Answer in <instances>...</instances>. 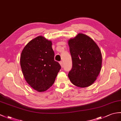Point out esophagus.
I'll return each instance as SVG.
<instances>
[{"label": "esophagus", "instance_id": "1", "mask_svg": "<svg viewBox=\"0 0 121 121\" xmlns=\"http://www.w3.org/2000/svg\"><path fill=\"white\" fill-rule=\"evenodd\" d=\"M59 63H60V65H61V66L62 67H63V62L62 61H60V62H59Z\"/></svg>", "mask_w": 121, "mask_h": 121}]
</instances>
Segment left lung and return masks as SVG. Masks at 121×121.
Returning a JSON list of instances; mask_svg holds the SVG:
<instances>
[{
    "instance_id": "left-lung-1",
    "label": "left lung",
    "mask_w": 121,
    "mask_h": 121,
    "mask_svg": "<svg viewBox=\"0 0 121 121\" xmlns=\"http://www.w3.org/2000/svg\"><path fill=\"white\" fill-rule=\"evenodd\" d=\"M72 59V68L68 76L74 85L91 86L102 68V56L99 48L88 35L79 33L68 42Z\"/></svg>"
}]
</instances>
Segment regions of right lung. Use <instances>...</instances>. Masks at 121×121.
Returning a JSON list of instances; mask_svg holds the SVG:
<instances>
[{
    "instance_id": "obj_1",
    "label": "right lung",
    "mask_w": 121,
    "mask_h": 121,
    "mask_svg": "<svg viewBox=\"0 0 121 121\" xmlns=\"http://www.w3.org/2000/svg\"><path fill=\"white\" fill-rule=\"evenodd\" d=\"M52 41L42 36L33 39L24 48L20 63L27 82L39 92L48 89L54 83L61 66L55 61Z\"/></svg>"
}]
</instances>
